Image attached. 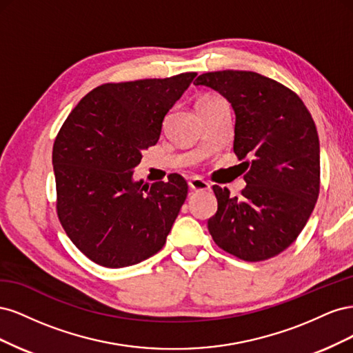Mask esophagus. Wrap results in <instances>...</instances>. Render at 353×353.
<instances>
[{
    "label": "esophagus",
    "instance_id": "1",
    "mask_svg": "<svg viewBox=\"0 0 353 353\" xmlns=\"http://www.w3.org/2000/svg\"><path fill=\"white\" fill-rule=\"evenodd\" d=\"M188 187L193 191H210V184L208 181L201 178H190L188 179Z\"/></svg>",
    "mask_w": 353,
    "mask_h": 353
}]
</instances>
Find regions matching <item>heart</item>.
Instances as JSON below:
<instances>
[{
	"label": "heart",
	"instance_id": "b5f03b06",
	"mask_svg": "<svg viewBox=\"0 0 353 353\" xmlns=\"http://www.w3.org/2000/svg\"><path fill=\"white\" fill-rule=\"evenodd\" d=\"M223 100L216 97V95H201V97L196 101V108H197V112L208 110V109L213 108V105H216V104H219Z\"/></svg>",
	"mask_w": 353,
	"mask_h": 353
}]
</instances>
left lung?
Wrapping results in <instances>:
<instances>
[{
  "instance_id": "1",
  "label": "left lung",
  "mask_w": 353,
  "mask_h": 353,
  "mask_svg": "<svg viewBox=\"0 0 353 353\" xmlns=\"http://www.w3.org/2000/svg\"><path fill=\"white\" fill-rule=\"evenodd\" d=\"M205 85L225 97L236 112L234 153L245 160L240 197L213 185L218 200L208 221L222 250L248 262L284 252L311 216L319 194V140L303 101L290 88L256 72L203 73Z\"/></svg>"
}]
</instances>
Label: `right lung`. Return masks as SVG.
Segmentation results:
<instances>
[{"label": "right lung", "instance_id": "obj_1", "mask_svg": "<svg viewBox=\"0 0 353 353\" xmlns=\"http://www.w3.org/2000/svg\"><path fill=\"white\" fill-rule=\"evenodd\" d=\"M196 72L103 83L78 103L52 145L57 216L72 243L105 268L140 263L163 248L188 185L132 179L141 153L159 141L169 109Z\"/></svg>", "mask_w": 353, "mask_h": 353}]
</instances>
